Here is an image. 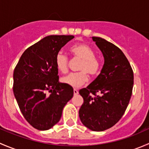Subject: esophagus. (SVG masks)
<instances>
[{"label": "esophagus", "mask_w": 149, "mask_h": 149, "mask_svg": "<svg viewBox=\"0 0 149 149\" xmlns=\"http://www.w3.org/2000/svg\"><path fill=\"white\" fill-rule=\"evenodd\" d=\"M73 94H74V95H77L79 94V91L77 89H76V88H74L73 89Z\"/></svg>", "instance_id": "obj_1"}]
</instances>
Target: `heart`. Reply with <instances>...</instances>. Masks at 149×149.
<instances>
[{
    "label": "heart",
    "mask_w": 149,
    "mask_h": 149,
    "mask_svg": "<svg viewBox=\"0 0 149 149\" xmlns=\"http://www.w3.org/2000/svg\"><path fill=\"white\" fill-rule=\"evenodd\" d=\"M70 52L76 58L81 60L79 73H72L62 78L61 81L68 86L78 88L88 81V74L96 76L101 70V61L95 57L92 47L86 44H77L70 48ZM55 65L60 72L65 73L68 70V59L64 53L59 52L55 57Z\"/></svg>",
    "instance_id": "b5f03b06"
}]
</instances>
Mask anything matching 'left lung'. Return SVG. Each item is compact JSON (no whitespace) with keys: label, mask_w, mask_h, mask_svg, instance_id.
<instances>
[{"label":"left lung","mask_w":149,"mask_h":149,"mask_svg":"<svg viewBox=\"0 0 149 149\" xmlns=\"http://www.w3.org/2000/svg\"><path fill=\"white\" fill-rule=\"evenodd\" d=\"M91 38L101 50L104 63L97 79L79 91L84 103L79 114L84 125L93 131H103L124 115L132 95L133 72L120 48L101 37Z\"/></svg>","instance_id":"8db88e82"}]
</instances>
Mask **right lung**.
Segmentation results:
<instances>
[{
	"instance_id": "right-lung-1",
	"label": "right lung",
	"mask_w": 149,
	"mask_h": 149,
	"mask_svg": "<svg viewBox=\"0 0 149 149\" xmlns=\"http://www.w3.org/2000/svg\"><path fill=\"white\" fill-rule=\"evenodd\" d=\"M73 38V35L45 37L24 52L14 69L15 98L25 119L37 130H49L57 124L73 96V87L59 82L55 65L56 55Z\"/></svg>"
}]
</instances>
